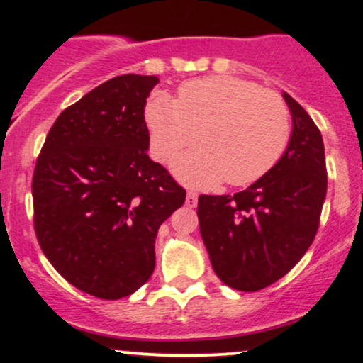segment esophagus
I'll return each mask as SVG.
<instances>
[{
    "label": "esophagus",
    "instance_id": "34e87169",
    "mask_svg": "<svg viewBox=\"0 0 363 363\" xmlns=\"http://www.w3.org/2000/svg\"><path fill=\"white\" fill-rule=\"evenodd\" d=\"M196 205H198V194L193 193V191H189L186 196V206L194 208Z\"/></svg>",
    "mask_w": 363,
    "mask_h": 363
}]
</instances>
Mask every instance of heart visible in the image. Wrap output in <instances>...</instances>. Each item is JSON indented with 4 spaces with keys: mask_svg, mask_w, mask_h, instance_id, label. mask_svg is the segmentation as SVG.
<instances>
[{
    "mask_svg": "<svg viewBox=\"0 0 363 363\" xmlns=\"http://www.w3.org/2000/svg\"><path fill=\"white\" fill-rule=\"evenodd\" d=\"M145 124L157 160L169 162L198 141L201 148L174 162L186 184L213 187L259 181L280 162L290 141L289 107L277 91L237 77L182 83L174 101L155 91L145 104Z\"/></svg>",
    "mask_w": 363,
    "mask_h": 363,
    "instance_id": "b5f03b06",
    "label": "heart"
}]
</instances>
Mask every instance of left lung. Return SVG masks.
Listing matches in <instances>:
<instances>
[{
  "label": "left lung",
  "instance_id": "obj_1",
  "mask_svg": "<svg viewBox=\"0 0 363 363\" xmlns=\"http://www.w3.org/2000/svg\"><path fill=\"white\" fill-rule=\"evenodd\" d=\"M283 99L294 128L280 162L245 191L198 199L199 232L213 272L240 291L272 285L302 259L326 199L320 131L286 91Z\"/></svg>",
  "mask_w": 363,
  "mask_h": 363
}]
</instances>
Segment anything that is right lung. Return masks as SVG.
<instances>
[{
  "label": "right lung",
  "mask_w": 363,
  "mask_h": 363,
  "mask_svg": "<svg viewBox=\"0 0 363 363\" xmlns=\"http://www.w3.org/2000/svg\"><path fill=\"white\" fill-rule=\"evenodd\" d=\"M157 77L111 78L52 124L32 196L40 249L78 290L118 301L148 281L160 225L186 191L148 157L145 104Z\"/></svg>",
  "instance_id": "right-lung-1"
}]
</instances>
